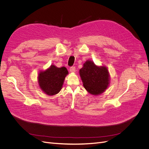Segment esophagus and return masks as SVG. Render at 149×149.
<instances>
[{
	"mask_svg": "<svg viewBox=\"0 0 149 149\" xmlns=\"http://www.w3.org/2000/svg\"><path fill=\"white\" fill-rule=\"evenodd\" d=\"M69 70L70 72L72 73H74L75 72V66H72V67H70V69H69Z\"/></svg>",
	"mask_w": 149,
	"mask_h": 149,
	"instance_id": "34e87169",
	"label": "esophagus"
}]
</instances>
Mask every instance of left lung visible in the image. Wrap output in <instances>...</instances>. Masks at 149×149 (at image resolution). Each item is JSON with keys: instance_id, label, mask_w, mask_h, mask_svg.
Segmentation results:
<instances>
[{"instance_id": "8db88e82", "label": "left lung", "mask_w": 149, "mask_h": 149, "mask_svg": "<svg viewBox=\"0 0 149 149\" xmlns=\"http://www.w3.org/2000/svg\"><path fill=\"white\" fill-rule=\"evenodd\" d=\"M85 89L93 95H98L107 89L110 83V74L107 67L97 66L88 60L79 70Z\"/></svg>"}]
</instances>
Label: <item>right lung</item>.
<instances>
[{
    "mask_svg": "<svg viewBox=\"0 0 149 149\" xmlns=\"http://www.w3.org/2000/svg\"><path fill=\"white\" fill-rule=\"evenodd\" d=\"M68 74L65 67L58 68L51 65L46 70L39 71L37 77L39 87L46 95H56L62 89L65 77Z\"/></svg>",
    "mask_w": 149,
    "mask_h": 149,
    "instance_id": "right-lung-1",
    "label": "right lung"
}]
</instances>
